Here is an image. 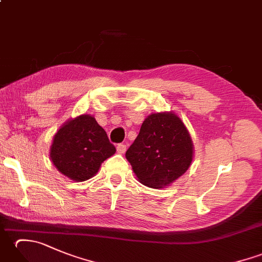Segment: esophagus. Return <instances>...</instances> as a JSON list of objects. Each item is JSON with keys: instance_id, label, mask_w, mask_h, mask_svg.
<instances>
[{"instance_id": "34e87169", "label": "esophagus", "mask_w": 262, "mask_h": 262, "mask_svg": "<svg viewBox=\"0 0 262 262\" xmlns=\"http://www.w3.org/2000/svg\"><path fill=\"white\" fill-rule=\"evenodd\" d=\"M117 152L120 153V154L125 153L126 152V145H125V144H118V145H117Z\"/></svg>"}]
</instances>
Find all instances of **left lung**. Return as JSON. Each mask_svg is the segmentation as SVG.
<instances>
[{
  "mask_svg": "<svg viewBox=\"0 0 262 262\" xmlns=\"http://www.w3.org/2000/svg\"><path fill=\"white\" fill-rule=\"evenodd\" d=\"M192 158L191 137L173 113L149 115L126 152L138 181L157 189L180 178L189 169Z\"/></svg>",
  "mask_w": 262,
  "mask_h": 262,
  "instance_id": "left-lung-1",
  "label": "left lung"
}]
</instances>
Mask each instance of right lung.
Instances as JSON below:
<instances>
[{"label": "right lung", "instance_id": "1", "mask_svg": "<svg viewBox=\"0 0 262 262\" xmlns=\"http://www.w3.org/2000/svg\"><path fill=\"white\" fill-rule=\"evenodd\" d=\"M116 152L107 133L90 115L70 119L55 134L51 160L56 169L74 181L97 174L104 160Z\"/></svg>", "mask_w": 262, "mask_h": 262}]
</instances>
